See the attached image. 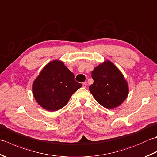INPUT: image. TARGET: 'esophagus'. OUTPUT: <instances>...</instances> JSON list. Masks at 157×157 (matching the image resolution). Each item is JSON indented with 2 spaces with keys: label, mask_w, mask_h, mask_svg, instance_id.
Instances as JSON below:
<instances>
[{
  "label": "esophagus",
  "mask_w": 157,
  "mask_h": 157,
  "mask_svg": "<svg viewBox=\"0 0 157 157\" xmlns=\"http://www.w3.org/2000/svg\"><path fill=\"white\" fill-rule=\"evenodd\" d=\"M82 86H83V87H84V88H86V87H87V86H88L87 82H83V83H82Z\"/></svg>",
  "instance_id": "obj_1"
}]
</instances>
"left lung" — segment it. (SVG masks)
Segmentation results:
<instances>
[{"instance_id": "left-lung-1", "label": "left lung", "mask_w": 157, "mask_h": 157, "mask_svg": "<svg viewBox=\"0 0 157 157\" xmlns=\"http://www.w3.org/2000/svg\"><path fill=\"white\" fill-rule=\"evenodd\" d=\"M92 77L94 83L90 86V92L105 108L117 107L128 97V82L111 61L107 60L96 67L92 71Z\"/></svg>"}]
</instances>
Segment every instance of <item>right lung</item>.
Returning <instances> with one entry per match:
<instances>
[{
    "instance_id": "1",
    "label": "right lung",
    "mask_w": 157,
    "mask_h": 157,
    "mask_svg": "<svg viewBox=\"0 0 157 157\" xmlns=\"http://www.w3.org/2000/svg\"><path fill=\"white\" fill-rule=\"evenodd\" d=\"M74 77L63 61L49 62L33 82L32 92L36 102L48 111L64 107L73 93L82 86Z\"/></svg>"
}]
</instances>
